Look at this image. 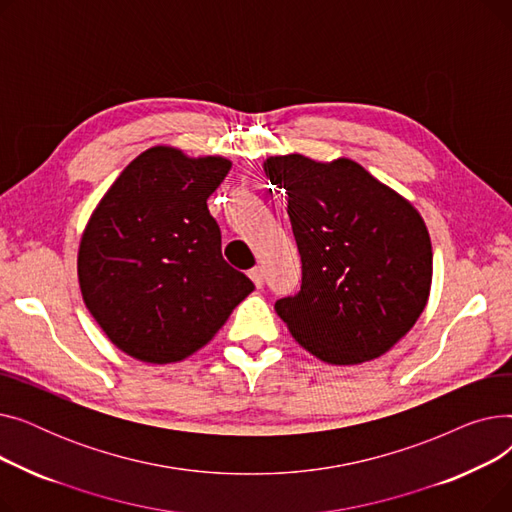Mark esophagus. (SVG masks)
Masks as SVG:
<instances>
[{
  "mask_svg": "<svg viewBox=\"0 0 512 512\" xmlns=\"http://www.w3.org/2000/svg\"><path fill=\"white\" fill-rule=\"evenodd\" d=\"M249 278L253 280V284H255L257 288H261V286H263V280H265V274H263L261 267H253V270L249 272Z\"/></svg>",
  "mask_w": 512,
  "mask_h": 512,
  "instance_id": "1",
  "label": "esophagus"
}]
</instances>
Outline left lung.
Masks as SVG:
<instances>
[{
    "mask_svg": "<svg viewBox=\"0 0 512 512\" xmlns=\"http://www.w3.org/2000/svg\"><path fill=\"white\" fill-rule=\"evenodd\" d=\"M263 170L286 188L303 263L301 290L274 305L294 340L332 365L390 351L432 286V240L419 211L346 157L274 155Z\"/></svg>",
    "mask_w": 512,
    "mask_h": 512,
    "instance_id": "1",
    "label": "left lung"
}]
</instances>
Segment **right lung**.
<instances>
[{"instance_id": "obj_1", "label": "right lung", "mask_w": 512, "mask_h": 512, "mask_svg": "<svg viewBox=\"0 0 512 512\" xmlns=\"http://www.w3.org/2000/svg\"><path fill=\"white\" fill-rule=\"evenodd\" d=\"M232 164L151 147L132 159L80 238L78 282L105 336L126 355L174 363L205 346L253 282L222 257L209 195Z\"/></svg>"}]
</instances>
